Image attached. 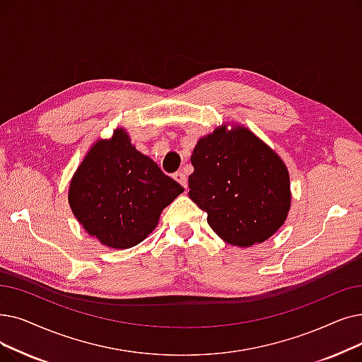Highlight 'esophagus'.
Here are the masks:
<instances>
[{
    "instance_id": "esophagus-1",
    "label": "esophagus",
    "mask_w": 362,
    "mask_h": 362,
    "mask_svg": "<svg viewBox=\"0 0 362 362\" xmlns=\"http://www.w3.org/2000/svg\"><path fill=\"white\" fill-rule=\"evenodd\" d=\"M173 177H175V180H177V182L185 187V189H186V187H187V179H186V175H185L183 171H177L176 175L173 176Z\"/></svg>"
}]
</instances>
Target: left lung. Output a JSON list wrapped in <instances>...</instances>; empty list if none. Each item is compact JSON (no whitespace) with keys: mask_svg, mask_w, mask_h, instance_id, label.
Instances as JSON below:
<instances>
[{"mask_svg":"<svg viewBox=\"0 0 362 362\" xmlns=\"http://www.w3.org/2000/svg\"><path fill=\"white\" fill-rule=\"evenodd\" d=\"M189 198L225 243L251 247L271 238L290 211L288 170L243 125L204 136L192 152Z\"/></svg>","mask_w":362,"mask_h":362,"instance_id":"obj_1","label":"left lung"}]
</instances>
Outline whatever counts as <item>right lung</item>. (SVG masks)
<instances>
[{"mask_svg": "<svg viewBox=\"0 0 362 362\" xmlns=\"http://www.w3.org/2000/svg\"><path fill=\"white\" fill-rule=\"evenodd\" d=\"M183 191L132 145L127 132L117 129L84 156L72 176L68 202L87 233L122 250L142 243Z\"/></svg>", "mask_w": 362, "mask_h": 362, "instance_id": "right-lung-1", "label": "right lung"}]
</instances>
